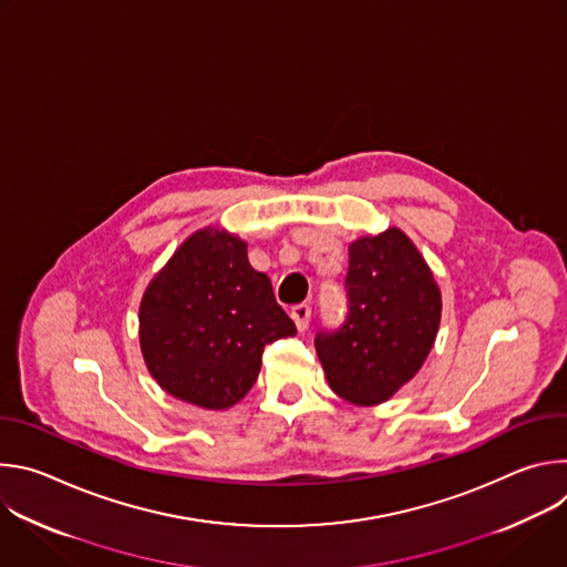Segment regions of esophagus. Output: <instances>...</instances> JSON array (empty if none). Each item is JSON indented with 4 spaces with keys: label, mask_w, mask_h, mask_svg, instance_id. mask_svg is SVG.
I'll list each match as a JSON object with an SVG mask.
<instances>
[{
    "label": "esophagus",
    "mask_w": 567,
    "mask_h": 567,
    "mask_svg": "<svg viewBox=\"0 0 567 567\" xmlns=\"http://www.w3.org/2000/svg\"><path fill=\"white\" fill-rule=\"evenodd\" d=\"M291 318L296 322L298 332H305L309 328V320H311V307L307 302H300V305H293L291 307Z\"/></svg>",
    "instance_id": "34e87169"
}]
</instances>
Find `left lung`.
Wrapping results in <instances>:
<instances>
[{"instance_id": "8db88e82", "label": "left lung", "mask_w": 567, "mask_h": 567, "mask_svg": "<svg viewBox=\"0 0 567 567\" xmlns=\"http://www.w3.org/2000/svg\"><path fill=\"white\" fill-rule=\"evenodd\" d=\"M350 311L337 332L316 337L330 388L354 406H377L429 359L442 293L413 239L396 226L350 245Z\"/></svg>"}]
</instances>
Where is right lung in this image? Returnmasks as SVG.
Returning a JSON list of instances; mask_svg holds the SVG:
<instances>
[{
    "mask_svg": "<svg viewBox=\"0 0 567 567\" xmlns=\"http://www.w3.org/2000/svg\"><path fill=\"white\" fill-rule=\"evenodd\" d=\"M293 334L271 280L251 267L247 241L217 226L182 241L138 307L147 372L206 411L235 406L260 374L265 346Z\"/></svg>",
    "mask_w": 567,
    "mask_h": 567,
    "instance_id": "obj_1",
    "label": "right lung"
}]
</instances>
